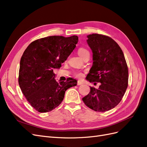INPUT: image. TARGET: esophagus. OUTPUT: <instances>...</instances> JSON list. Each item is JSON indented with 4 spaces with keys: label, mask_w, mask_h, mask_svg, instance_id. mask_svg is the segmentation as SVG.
Masks as SVG:
<instances>
[{
    "label": "esophagus",
    "mask_w": 147,
    "mask_h": 147,
    "mask_svg": "<svg viewBox=\"0 0 147 147\" xmlns=\"http://www.w3.org/2000/svg\"><path fill=\"white\" fill-rule=\"evenodd\" d=\"M77 84H78V85H81V84H83V82H81V81H78Z\"/></svg>",
    "instance_id": "34e87169"
}]
</instances>
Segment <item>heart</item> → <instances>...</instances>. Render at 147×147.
<instances>
[{"label":"heart","instance_id":"b5f03b06","mask_svg":"<svg viewBox=\"0 0 147 147\" xmlns=\"http://www.w3.org/2000/svg\"><path fill=\"white\" fill-rule=\"evenodd\" d=\"M89 53V51L86 50V49L83 48H80L79 50H78V53L79 56H80V57H82H82H83L84 55H85L86 54V53ZM75 76H76L77 77L80 78V77H82V74L80 73V72L76 73V74H75Z\"/></svg>","mask_w":147,"mask_h":147}]
</instances>
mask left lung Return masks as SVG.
Returning <instances> with one entry per match:
<instances>
[{"label":"left lung","instance_id":"left-lung-1","mask_svg":"<svg viewBox=\"0 0 147 147\" xmlns=\"http://www.w3.org/2000/svg\"><path fill=\"white\" fill-rule=\"evenodd\" d=\"M87 38L93 63L86 78L100 84L97 89L90 87V92L82 100L89 108L104 112L121 100L128 85L127 65L122 50L114 40L98 34L88 35Z\"/></svg>","mask_w":147,"mask_h":147}]
</instances>
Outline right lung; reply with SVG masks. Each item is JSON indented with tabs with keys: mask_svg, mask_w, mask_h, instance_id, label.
I'll return each mask as SVG.
<instances>
[{
	"mask_svg": "<svg viewBox=\"0 0 147 147\" xmlns=\"http://www.w3.org/2000/svg\"><path fill=\"white\" fill-rule=\"evenodd\" d=\"M78 37L50 36L32 42L20 61L18 83L31 106L40 113L55 109L63 100L66 90L77 84L75 79L57 82L59 69L75 49Z\"/></svg>",
	"mask_w": 147,
	"mask_h": 147,
	"instance_id": "obj_1",
	"label": "right lung"
}]
</instances>
